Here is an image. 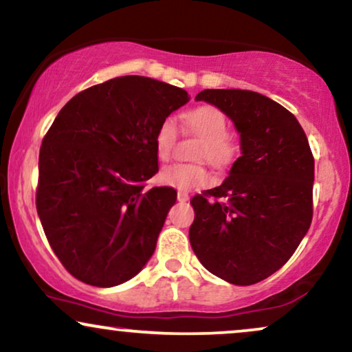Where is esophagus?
<instances>
[{"instance_id":"34e87169","label":"esophagus","mask_w":352,"mask_h":352,"mask_svg":"<svg viewBox=\"0 0 352 352\" xmlns=\"http://www.w3.org/2000/svg\"><path fill=\"white\" fill-rule=\"evenodd\" d=\"M188 198H190L188 191H184V190L177 191V199H179V201H188Z\"/></svg>"}]
</instances>
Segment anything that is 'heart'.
Returning a JSON list of instances; mask_svg holds the SVG:
<instances>
[{
	"label": "heart",
	"mask_w": 352,
	"mask_h": 352,
	"mask_svg": "<svg viewBox=\"0 0 352 352\" xmlns=\"http://www.w3.org/2000/svg\"><path fill=\"white\" fill-rule=\"evenodd\" d=\"M185 131L201 138L195 157L208 161L217 170L228 168L237 159L240 143L237 136L228 130V117L214 105H198L182 117ZM179 140V126L173 118H164L154 133L155 154L161 161H168ZM164 185L179 190H193L211 182L206 164L175 162L166 166L159 173Z\"/></svg>",
	"instance_id": "1"
}]
</instances>
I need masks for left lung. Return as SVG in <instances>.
Masks as SVG:
<instances>
[{
    "label": "left lung",
    "mask_w": 352,
    "mask_h": 352,
    "mask_svg": "<svg viewBox=\"0 0 352 352\" xmlns=\"http://www.w3.org/2000/svg\"><path fill=\"white\" fill-rule=\"evenodd\" d=\"M235 123L242 155L216 188L191 198L190 243L204 268L250 286L286 263L314 216V154L297 118L266 96L204 89Z\"/></svg>",
    "instance_id": "left-lung-1"
}]
</instances>
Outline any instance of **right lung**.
<instances>
[{"label":"right lung","mask_w":352,"mask_h":352,"mask_svg":"<svg viewBox=\"0 0 352 352\" xmlns=\"http://www.w3.org/2000/svg\"><path fill=\"white\" fill-rule=\"evenodd\" d=\"M188 92L144 76L84 89L43 136L35 206L52 250L71 276L97 287L136 276L155 250L170 186L144 191L159 170L155 128Z\"/></svg>","instance_id":"right-lung-1"}]
</instances>
